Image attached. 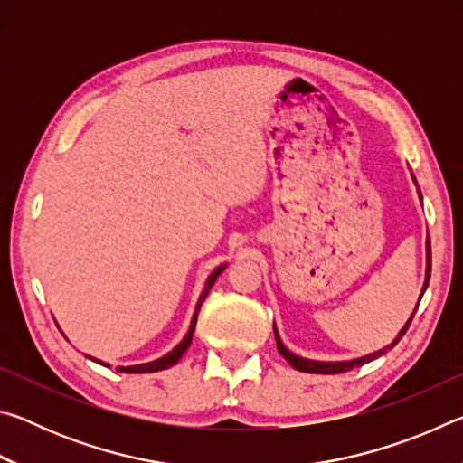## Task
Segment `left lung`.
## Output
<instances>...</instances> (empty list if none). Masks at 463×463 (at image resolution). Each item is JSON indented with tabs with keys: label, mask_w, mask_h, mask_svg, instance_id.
Listing matches in <instances>:
<instances>
[{
	"label": "left lung",
	"mask_w": 463,
	"mask_h": 463,
	"mask_svg": "<svg viewBox=\"0 0 463 463\" xmlns=\"http://www.w3.org/2000/svg\"><path fill=\"white\" fill-rule=\"evenodd\" d=\"M411 177H412L414 185H417V179H414V175H412V174H411ZM417 192H419V198H420V202H422V195H420L419 185H417ZM425 249H427V269H425V281H422V289H420L419 302H420L422 294H425V289H427V286H429V278H430V242H429V234H427ZM417 308H419V304H417V307H414V312H417ZM414 312L411 315V318L406 320V325L401 328V333L396 335V339L392 341L390 345H386V347L380 349V351H373V354H367V355H362V357H355V359H343V362H318V359H307V357H302V355H296V354H292V351H289V349L286 347L284 343H281L276 323H273V333H276L278 351H279L281 355L286 357V362H288L289 365H292L294 370H298V372H307V373H343V372L354 370V367H359V365H364V364H370V362H373V359H378L380 355L386 354L388 349L394 347V345H396L398 341H401L402 336H404L406 328H409L411 320H412V317H414Z\"/></svg>",
	"instance_id": "1"
}]
</instances>
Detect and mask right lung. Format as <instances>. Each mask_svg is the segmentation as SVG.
<instances>
[{"mask_svg": "<svg viewBox=\"0 0 463 463\" xmlns=\"http://www.w3.org/2000/svg\"><path fill=\"white\" fill-rule=\"evenodd\" d=\"M226 269V263H222V265H218V268L210 273L208 276V279H206V284H203V289H202V294H200V298H198V304H195V310H194V317H192V323H190V328H187V333H185V336L182 341H179L174 349L169 351V354H165L163 357H159V359H155V362H146V364H137V365H118L116 367V370L118 372H124V373H151V372H161V370H167V367H171V365H175L179 359H182V355L185 354V349L190 347V343H192V336H194V331H195V320H198V312H200V307L203 304V300H206V296H208V292H210V288L214 286V281H216V278L221 276V273ZM88 359H91V362H96V364H99V365H104V367H109V364H106V362H101V359H96V357H91V355H85Z\"/></svg>", "mask_w": 463, "mask_h": 463, "instance_id": "add662e5", "label": "right lung"}]
</instances>
